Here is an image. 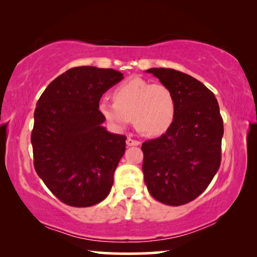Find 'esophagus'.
I'll return each mask as SVG.
<instances>
[{
    "instance_id": "esophagus-1",
    "label": "esophagus",
    "mask_w": 257,
    "mask_h": 257,
    "mask_svg": "<svg viewBox=\"0 0 257 257\" xmlns=\"http://www.w3.org/2000/svg\"><path fill=\"white\" fill-rule=\"evenodd\" d=\"M125 144H127V146H138V145H141V143L136 141V139H133L129 137V138H127V141H125Z\"/></svg>"
}]
</instances>
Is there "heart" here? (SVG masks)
Instances as JSON below:
<instances>
[{
  "instance_id": "heart-1",
  "label": "heart",
  "mask_w": 257,
  "mask_h": 257,
  "mask_svg": "<svg viewBox=\"0 0 257 257\" xmlns=\"http://www.w3.org/2000/svg\"><path fill=\"white\" fill-rule=\"evenodd\" d=\"M113 101H102L98 112L116 132L133 121L149 136H160L171 127L176 116V98L172 90L161 82L152 84L133 77L113 90Z\"/></svg>"
}]
</instances>
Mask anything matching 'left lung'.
I'll return each instance as SVG.
<instances>
[{
    "label": "left lung",
    "mask_w": 257,
    "mask_h": 257,
    "mask_svg": "<svg viewBox=\"0 0 257 257\" xmlns=\"http://www.w3.org/2000/svg\"><path fill=\"white\" fill-rule=\"evenodd\" d=\"M172 90L175 120L162 136L143 143V172L150 194L171 206L189 203L210 185L221 163L223 121L207 87L175 69L146 70Z\"/></svg>",
    "instance_id": "8db88e82"
}]
</instances>
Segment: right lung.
I'll return each mask as SVG.
<instances>
[{
    "mask_svg": "<svg viewBox=\"0 0 257 257\" xmlns=\"http://www.w3.org/2000/svg\"><path fill=\"white\" fill-rule=\"evenodd\" d=\"M123 79L113 69L77 67L51 82L34 113V167L54 196L75 207L105 198L125 151V136L108 133L102 95Z\"/></svg>",
    "mask_w": 257,
    "mask_h": 257,
    "instance_id": "right-lung-1",
    "label": "right lung"
}]
</instances>
